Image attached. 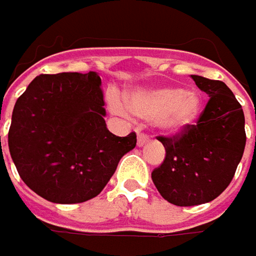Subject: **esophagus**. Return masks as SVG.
<instances>
[{"mask_svg": "<svg viewBox=\"0 0 256 256\" xmlns=\"http://www.w3.org/2000/svg\"><path fill=\"white\" fill-rule=\"evenodd\" d=\"M148 142V136L144 133H138L137 134V146H144Z\"/></svg>", "mask_w": 256, "mask_h": 256, "instance_id": "obj_1", "label": "esophagus"}]
</instances>
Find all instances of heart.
Here are the masks:
<instances>
[{"mask_svg":"<svg viewBox=\"0 0 256 256\" xmlns=\"http://www.w3.org/2000/svg\"><path fill=\"white\" fill-rule=\"evenodd\" d=\"M112 104L122 114L128 113V106L119 96L112 98ZM128 109L140 119L154 122L164 132L177 133L197 122L201 98L194 90H181L172 86L156 88L132 93Z\"/></svg>","mask_w":256,"mask_h":256,"instance_id":"1","label":"heart"}]
</instances>
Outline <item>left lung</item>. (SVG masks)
I'll return each mask as SVG.
<instances>
[{"label":"left lung","mask_w":256,"mask_h":256,"mask_svg":"<svg viewBox=\"0 0 256 256\" xmlns=\"http://www.w3.org/2000/svg\"><path fill=\"white\" fill-rule=\"evenodd\" d=\"M210 100L194 124L170 136H157L166 157L152 172L164 200L178 207L206 204L232 181L246 142L240 102L221 80L191 75Z\"/></svg>","instance_id":"8db88e82"}]
</instances>
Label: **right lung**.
Segmentation results:
<instances>
[{"mask_svg": "<svg viewBox=\"0 0 256 256\" xmlns=\"http://www.w3.org/2000/svg\"><path fill=\"white\" fill-rule=\"evenodd\" d=\"M96 72L40 75L14 106L8 147L20 177L42 198L78 204L100 194L136 133H110Z\"/></svg>", "mask_w": 256, "mask_h": 256, "instance_id": "1", "label": "right lung"}]
</instances>
